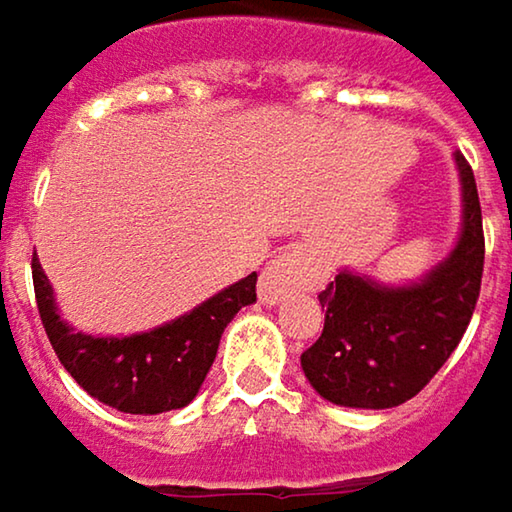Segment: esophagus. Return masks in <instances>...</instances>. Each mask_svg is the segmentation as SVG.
<instances>
[{
  "instance_id": "1",
  "label": "esophagus",
  "mask_w": 512,
  "mask_h": 512,
  "mask_svg": "<svg viewBox=\"0 0 512 512\" xmlns=\"http://www.w3.org/2000/svg\"><path fill=\"white\" fill-rule=\"evenodd\" d=\"M309 271H312V256L303 247H288L280 256H274V262L262 271L259 277V300L268 306L283 303L294 291L306 288L309 283Z\"/></svg>"
}]
</instances>
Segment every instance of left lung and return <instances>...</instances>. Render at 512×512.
<instances>
[{"mask_svg": "<svg viewBox=\"0 0 512 512\" xmlns=\"http://www.w3.org/2000/svg\"><path fill=\"white\" fill-rule=\"evenodd\" d=\"M463 179V235L427 280L383 288L342 271L318 294L324 330L300 356L312 389L342 407L389 410L433 380L460 345L483 277V221L472 164L457 153Z\"/></svg>", "mask_w": 512, "mask_h": 512, "instance_id": "left-lung-1", "label": "left lung"}]
</instances>
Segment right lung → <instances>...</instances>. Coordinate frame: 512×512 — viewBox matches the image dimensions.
Instances as JSON below:
<instances>
[{
	"mask_svg": "<svg viewBox=\"0 0 512 512\" xmlns=\"http://www.w3.org/2000/svg\"><path fill=\"white\" fill-rule=\"evenodd\" d=\"M32 277L37 312L61 365L96 401L132 416H156L191 404L215 362L224 327L241 306L256 300V274H250L159 330L129 339H94L73 333L61 321L37 256Z\"/></svg>",
	"mask_w": 512,
	"mask_h": 512,
	"instance_id": "obj_1",
	"label": "right lung"
}]
</instances>
